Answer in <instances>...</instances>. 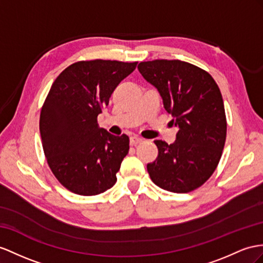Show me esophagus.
Wrapping results in <instances>:
<instances>
[{"mask_svg": "<svg viewBox=\"0 0 263 263\" xmlns=\"http://www.w3.org/2000/svg\"><path fill=\"white\" fill-rule=\"evenodd\" d=\"M141 142H143V139H141L139 137H131L130 138V144L131 145H137Z\"/></svg>", "mask_w": 263, "mask_h": 263, "instance_id": "34e87169", "label": "esophagus"}]
</instances>
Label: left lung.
<instances>
[{"mask_svg":"<svg viewBox=\"0 0 263 263\" xmlns=\"http://www.w3.org/2000/svg\"><path fill=\"white\" fill-rule=\"evenodd\" d=\"M142 77L157 87L179 126L177 140H156L159 154L146 165L161 189L187 193L212 176L227 137L223 100L218 84L206 71L180 60H154L138 65Z\"/></svg>","mask_w":263,"mask_h":263,"instance_id":"8db88e82","label":"left lung"}]
</instances>
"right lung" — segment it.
<instances>
[{"label": "right lung", "instance_id": "add662e5", "mask_svg": "<svg viewBox=\"0 0 263 263\" xmlns=\"http://www.w3.org/2000/svg\"><path fill=\"white\" fill-rule=\"evenodd\" d=\"M137 64L79 61L53 82L40 116V133L51 171L71 192L97 196L116 184L130 140L99 127L98 116Z\"/></svg>", "mask_w": 263, "mask_h": 263}]
</instances>
